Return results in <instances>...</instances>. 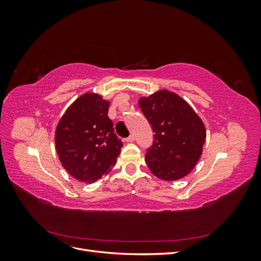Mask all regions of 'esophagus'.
Returning a JSON list of instances; mask_svg holds the SVG:
<instances>
[{"label": "esophagus", "instance_id": "34e87169", "mask_svg": "<svg viewBox=\"0 0 261 261\" xmlns=\"http://www.w3.org/2000/svg\"><path fill=\"white\" fill-rule=\"evenodd\" d=\"M125 140L127 141V143H133V141L135 140V137H134V135H130V136H128L127 138H125Z\"/></svg>", "mask_w": 261, "mask_h": 261}]
</instances>
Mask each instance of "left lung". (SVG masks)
<instances>
[{
	"label": "left lung",
	"instance_id": "obj_1",
	"mask_svg": "<svg viewBox=\"0 0 261 261\" xmlns=\"http://www.w3.org/2000/svg\"><path fill=\"white\" fill-rule=\"evenodd\" d=\"M138 106L154 133L153 144L146 153L149 170L163 180L189 174L206 141L201 118L184 99L169 90L141 97Z\"/></svg>",
	"mask_w": 261,
	"mask_h": 261
}]
</instances>
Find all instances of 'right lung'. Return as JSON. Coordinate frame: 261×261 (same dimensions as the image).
Returning <instances> with one entry per match:
<instances>
[{
    "label": "right lung",
    "instance_id": "1",
    "mask_svg": "<svg viewBox=\"0 0 261 261\" xmlns=\"http://www.w3.org/2000/svg\"><path fill=\"white\" fill-rule=\"evenodd\" d=\"M110 102L85 93L70 106L55 130L60 161L74 178L93 183L107 175L121 153L123 143L108 116Z\"/></svg>",
    "mask_w": 261,
    "mask_h": 261
}]
</instances>
